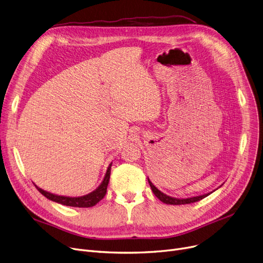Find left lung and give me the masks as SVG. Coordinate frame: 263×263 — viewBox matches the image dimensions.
Listing matches in <instances>:
<instances>
[{"instance_id": "8db88e82", "label": "left lung", "mask_w": 263, "mask_h": 263, "mask_svg": "<svg viewBox=\"0 0 263 263\" xmlns=\"http://www.w3.org/2000/svg\"><path fill=\"white\" fill-rule=\"evenodd\" d=\"M148 182H149V184H150L151 190H153V192H154V194H155L161 201H163L164 203H168V204H186V203H193V202L199 201V200L203 199L204 197H206V196L209 195V194H204V195H200V196H196V197H191V198H185V199H178V198H174V197L165 195L164 193H162L161 191H159L153 183H151V181L149 180V179H148Z\"/></svg>"}]
</instances>
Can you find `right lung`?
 Masks as SVG:
<instances>
[{"mask_svg": "<svg viewBox=\"0 0 263 263\" xmlns=\"http://www.w3.org/2000/svg\"><path fill=\"white\" fill-rule=\"evenodd\" d=\"M110 166H112V164H109V166H108V168L106 171V174H105V177L103 179L102 183L99 185V187L97 189L96 191L89 193V194L85 195V196H81V197L59 196V195H54V194H51V193H49V192L41 190L37 185H35V186L41 193V194H43L45 197H47L48 199H50L52 201L59 202V203L64 204V205H69V206H78V208H89V206H92L96 203H98L105 196L107 184H108V181H109Z\"/></svg>", "mask_w": 263, "mask_h": 263, "instance_id": "obj_1", "label": "right lung"}]
</instances>
